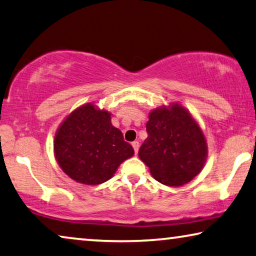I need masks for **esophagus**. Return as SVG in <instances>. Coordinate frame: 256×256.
Returning a JSON list of instances; mask_svg holds the SVG:
<instances>
[{
	"instance_id": "1",
	"label": "esophagus",
	"mask_w": 256,
	"mask_h": 256,
	"mask_svg": "<svg viewBox=\"0 0 256 256\" xmlns=\"http://www.w3.org/2000/svg\"><path fill=\"white\" fill-rule=\"evenodd\" d=\"M132 147H133V150H134L136 154H138V150H139V142H138V141H133Z\"/></svg>"
}]
</instances>
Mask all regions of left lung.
Segmentation results:
<instances>
[{
    "label": "left lung",
    "mask_w": 256,
    "mask_h": 256,
    "mask_svg": "<svg viewBox=\"0 0 256 256\" xmlns=\"http://www.w3.org/2000/svg\"><path fill=\"white\" fill-rule=\"evenodd\" d=\"M146 131L148 136L141 144L139 158L156 180L180 186L200 172L207 144L201 128L182 106L152 110Z\"/></svg>",
    "instance_id": "8db88e82"
}]
</instances>
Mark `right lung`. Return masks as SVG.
<instances>
[{
    "mask_svg": "<svg viewBox=\"0 0 256 256\" xmlns=\"http://www.w3.org/2000/svg\"><path fill=\"white\" fill-rule=\"evenodd\" d=\"M110 120L108 112L86 104L60 125L54 144L56 160L74 180L86 185L102 184L114 176L122 162L134 154Z\"/></svg>",
    "mask_w": 256,
    "mask_h": 256,
    "instance_id": "add662e5",
    "label": "right lung"
}]
</instances>
